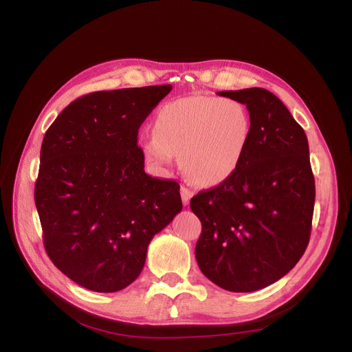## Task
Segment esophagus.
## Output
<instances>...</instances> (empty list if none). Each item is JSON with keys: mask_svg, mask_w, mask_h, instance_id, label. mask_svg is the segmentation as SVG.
I'll list each match as a JSON object with an SVG mask.
<instances>
[{"mask_svg": "<svg viewBox=\"0 0 352 352\" xmlns=\"http://www.w3.org/2000/svg\"><path fill=\"white\" fill-rule=\"evenodd\" d=\"M180 195H182L184 204L188 206L190 198H192V195H194V192H192V190H190L189 188H186V186H180Z\"/></svg>", "mask_w": 352, "mask_h": 352, "instance_id": "1", "label": "esophagus"}]
</instances>
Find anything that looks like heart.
<instances>
[{
	"mask_svg": "<svg viewBox=\"0 0 352 352\" xmlns=\"http://www.w3.org/2000/svg\"><path fill=\"white\" fill-rule=\"evenodd\" d=\"M251 136L248 109L236 100L190 95L166 102L155 114L154 135L140 146L148 163H180L195 184L214 186L236 172Z\"/></svg>",
	"mask_w": 352,
	"mask_h": 352,
	"instance_id": "1",
	"label": "heart"
}]
</instances>
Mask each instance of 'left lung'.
<instances>
[{
    "label": "left lung",
    "mask_w": 352,
    "mask_h": 352,
    "mask_svg": "<svg viewBox=\"0 0 352 352\" xmlns=\"http://www.w3.org/2000/svg\"><path fill=\"white\" fill-rule=\"evenodd\" d=\"M217 94L247 105L251 136L236 172L190 199L202 225L195 257L212 283L254 292L292 270L310 241V150L302 127L270 91Z\"/></svg>",
    "instance_id": "8db88e82"
}]
</instances>
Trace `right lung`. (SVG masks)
<instances>
[{"label": "right lung", "instance_id": "1", "mask_svg": "<svg viewBox=\"0 0 352 352\" xmlns=\"http://www.w3.org/2000/svg\"><path fill=\"white\" fill-rule=\"evenodd\" d=\"M172 85L98 91L74 100L41 146L35 204L44 247L69 279L117 292L141 274L146 250L182 210L179 184L144 170L138 131Z\"/></svg>", "mask_w": 352, "mask_h": 352}]
</instances>
